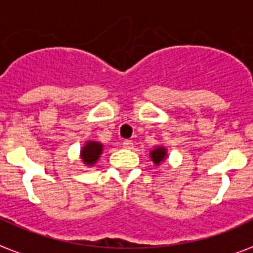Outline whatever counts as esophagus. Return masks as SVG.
I'll return each mask as SVG.
<instances>
[{"label":"esophagus","mask_w":253,"mask_h":253,"mask_svg":"<svg viewBox=\"0 0 253 253\" xmlns=\"http://www.w3.org/2000/svg\"><path fill=\"white\" fill-rule=\"evenodd\" d=\"M123 146L125 149H132L133 148V141L132 140H124L123 141Z\"/></svg>","instance_id":"1"}]
</instances>
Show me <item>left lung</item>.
Masks as SVG:
<instances>
[{
    "instance_id": "1",
    "label": "left lung",
    "mask_w": 253,
    "mask_h": 253,
    "mask_svg": "<svg viewBox=\"0 0 253 253\" xmlns=\"http://www.w3.org/2000/svg\"><path fill=\"white\" fill-rule=\"evenodd\" d=\"M165 153H166L165 149L157 148V149H154L153 152L150 153V156H152V160H153L154 164H160V162L165 160Z\"/></svg>"
}]
</instances>
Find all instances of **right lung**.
I'll list each match as a JSON object with an SVG mask.
<instances>
[{"label": "right lung", "mask_w": 253, "mask_h": 253, "mask_svg": "<svg viewBox=\"0 0 253 253\" xmlns=\"http://www.w3.org/2000/svg\"><path fill=\"white\" fill-rule=\"evenodd\" d=\"M101 150H103V146L99 142H88L82 149V158L88 165H93L101 154Z\"/></svg>", "instance_id": "right-lung-1"}]
</instances>
